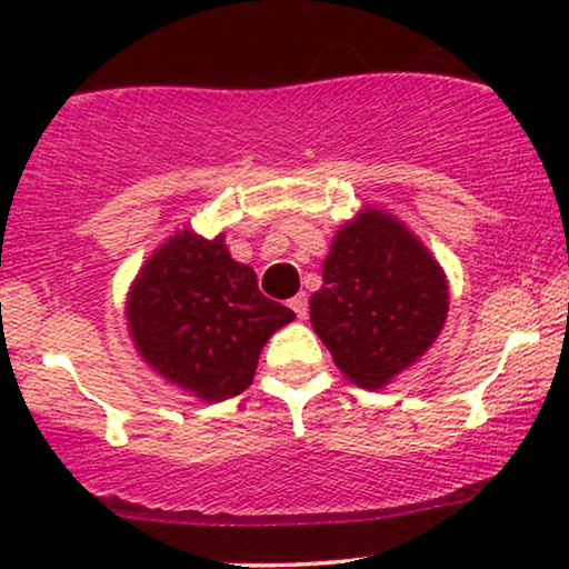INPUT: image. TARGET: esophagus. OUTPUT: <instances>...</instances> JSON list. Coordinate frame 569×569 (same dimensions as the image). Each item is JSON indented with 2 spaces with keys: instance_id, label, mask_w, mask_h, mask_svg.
Wrapping results in <instances>:
<instances>
[{
  "instance_id": "obj_1",
  "label": "esophagus",
  "mask_w": 569,
  "mask_h": 569,
  "mask_svg": "<svg viewBox=\"0 0 569 569\" xmlns=\"http://www.w3.org/2000/svg\"><path fill=\"white\" fill-rule=\"evenodd\" d=\"M289 307L297 312V318H305L307 316V293H297V297L289 302Z\"/></svg>"
}]
</instances>
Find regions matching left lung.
<instances>
[{
  "label": "left lung",
  "mask_w": 569,
  "mask_h": 569,
  "mask_svg": "<svg viewBox=\"0 0 569 569\" xmlns=\"http://www.w3.org/2000/svg\"><path fill=\"white\" fill-rule=\"evenodd\" d=\"M310 297V321L337 369L380 390L441 335L449 283L433 253L393 213L363 208L339 227Z\"/></svg>",
  "instance_id": "8db88e82"
}]
</instances>
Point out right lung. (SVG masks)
Segmentation results:
<instances>
[{
	"mask_svg": "<svg viewBox=\"0 0 569 569\" xmlns=\"http://www.w3.org/2000/svg\"><path fill=\"white\" fill-rule=\"evenodd\" d=\"M257 272L234 262L224 234L176 230L130 283L126 321L154 375L206 403L243 393L267 339L293 321Z\"/></svg>",
	"mask_w": 569,
	"mask_h": 569,
	"instance_id": "obj_1",
	"label": "right lung"
}]
</instances>
